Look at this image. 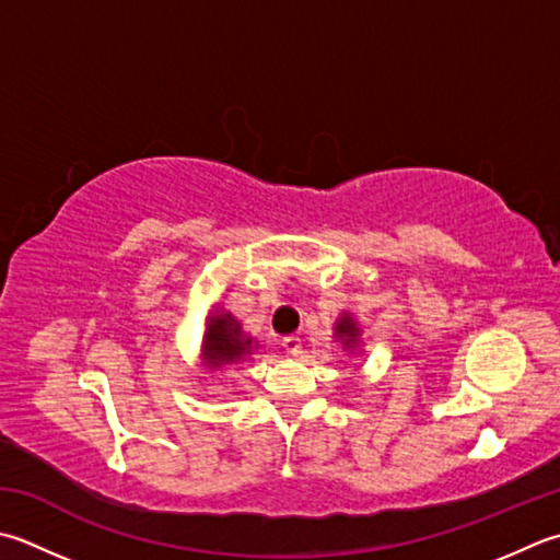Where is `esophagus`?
<instances>
[{"mask_svg":"<svg viewBox=\"0 0 560 560\" xmlns=\"http://www.w3.org/2000/svg\"><path fill=\"white\" fill-rule=\"evenodd\" d=\"M281 345H283V349H287L289 354H293V357H299V354H301V337H299V335H289V337H283V339H281Z\"/></svg>","mask_w":560,"mask_h":560,"instance_id":"34e87169","label":"esophagus"}]
</instances>
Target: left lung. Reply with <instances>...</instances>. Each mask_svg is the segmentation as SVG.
<instances>
[{
  "label": "left lung",
  "mask_w": 560,
  "mask_h": 560,
  "mask_svg": "<svg viewBox=\"0 0 560 560\" xmlns=\"http://www.w3.org/2000/svg\"><path fill=\"white\" fill-rule=\"evenodd\" d=\"M359 335H361V330H359V325H357V320L349 313H345L342 317H339V320L335 323V337L339 339V342H342V347H347V349H354L357 345H359Z\"/></svg>",
  "instance_id": "left-lung-1"
}]
</instances>
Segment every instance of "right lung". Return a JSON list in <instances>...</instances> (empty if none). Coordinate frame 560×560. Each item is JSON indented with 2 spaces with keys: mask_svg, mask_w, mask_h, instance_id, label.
Instances as JSON below:
<instances>
[{
  "mask_svg": "<svg viewBox=\"0 0 560 560\" xmlns=\"http://www.w3.org/2000/svg\"><path fill=\"white\" fill-rule=\"evenodd\" d=\"M255 339L243 332V327L230 313H213L206 320L201 352L208 369L218 371L225 364H237V361H245V357L255 352Z\"/></svg>",
  "mask_w": 560,
  "mask_h": 560,
  "instance_id": "add662e5",
  "label": "right lung"
}]
</instances>
